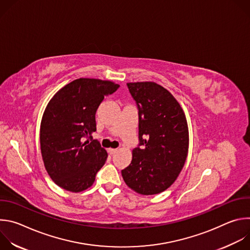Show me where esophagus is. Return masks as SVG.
Here are the masks:
<instances>
[{"label": "esophagus", "mask_w": 250, "mask_h": 250, "mask_svg": "<svg viewBox=\"0 0 250 250\" xmlns=\"http://www.w3.org/2000/svg\"><path fill=\"white\" fill-rule=\"evenodd\" d=\"M108 152H109L110 154H115V153L118 152V149H117V148H109V149H108Z\"/></svg>", "instance_id": "1"}]
</instances>
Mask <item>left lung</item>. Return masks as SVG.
I'll return each mask as SVG.
<instances>
[{
  "label": "left lung",
  "mask_w": 250,
  "mask_h": 250,
  "mask_svg": "<svg viewBox=\"0 0 250 250\" xmlns=\"http://www.w3.org/2000/svg\"><path fill=\"white\" fill-rule=\"evenodd\" d=\"M138 108L139 146L122 170L125 184L140 195L168 189L184 167L189 148L185 113L173 95L154 82L127 83Z\"/></svg>",
  "instance_id": "1"
}]
</instances>
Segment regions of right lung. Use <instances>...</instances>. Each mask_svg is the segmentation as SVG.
Instances as JSON below:
<instances>
[{
	"label": "right lung",
	"mask_w": 250,
	"mask_h": 250,
	"mask_svg": "<svg viewBox=\"0 0 250 250\" xmlns=\"http://www.w3.org/2000/svg\"><path fill=\"white\" fill-rule=\"evenodd\" d=\"M112 81L80 78L61 88L49 101L41 124L44 167L60 188L79 193L90 188L108 153L98 140L95 115L104 96L118 90Z\"/></svg>",
	"instance_id": "obj_1"
}]
</instances>
